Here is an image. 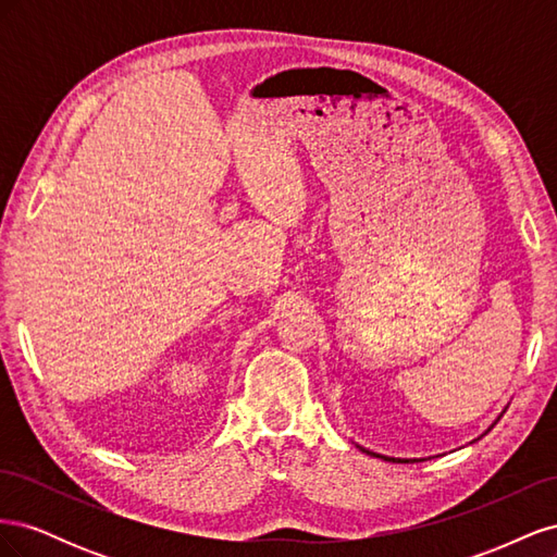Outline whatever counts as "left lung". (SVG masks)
<instances>
[{"label":"left lung","mask_w":557,"mask_h":557,"mask_svg":"<svg viewBox=\"0 0 557 557\" xmlns=\"http://www.w3.org/2000/svg\"><path fill=\"white\" fill-rule=\"evenodd\" d=\"M364 453H369V455H374V458H383L385 462H409V460H401V458H387V455H379V453H372V450H367V448H362Z\"/></svg>","instance_id":"left-lung-1"}]
</instances>
